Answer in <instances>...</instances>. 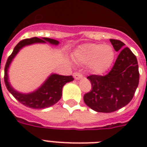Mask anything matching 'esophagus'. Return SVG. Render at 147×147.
Wrapping results in <instances>:
<instances>
[{"label": "esophagus", "mask_w": 147, "mask_h": 147, "mask_svg": "<svg viewBox=\"0 0 147 147\" xmlns=\"http://www.w3.org/2000/svg\"><path fill=\"white\" fill-rule=\"evenodd\" d=\"M82 77V74L80 73V72H76V73H74V78H76V79H80Z\"/></svg>", "instance_id": "1"}]
</instances>
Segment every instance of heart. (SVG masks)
<instances>
[{"label": "heart", "instance_id": "heart-1", "mask_svg": "<svg viewBox=\"0 0 147 147\" xmlns=\"http://www.w3.org/2000/svg\"><path fill=\"white\" fill-rule=\"evenodd\" d=\"M74 57L78 62L90 64L94 72L102 73L112 64L114 51L108 45L86 43L77 48Z\"/></svg>", "mask_w": 147, "mask_h": 147}]
</instances>
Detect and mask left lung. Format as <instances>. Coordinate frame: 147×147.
<instances>
[{
	"label": "left lung",
	"instance_id": "8db88e82",
	"mask_svg": "<svg viewBox=\"0 0 147 147\" xmlns=\"http://www.w3.org/2000/svg\"><path fill=\"white\" fill-rule=\"evenodd\" d=\"M110 41L115 51H120L114 66L105 76H88L92 89L84 95L88 107L102 113L114 112L127 105L134 95L140 78L136 55L121 40Z\"/></svg>",
	"mask_w": 147,
	"mask_h": 147
}]
</instances>
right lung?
<instances>
[{"instance_id":"right-lung-1","label":"right lung","mask_w":147,"mask_h":147,"mask_svg":"<svg viewBox=\"0 0 147 147\" xmlns=\"http://www.w3.org/2000/svg\"><path fill=\"white\" fill-rule=\"evenodd\" d=\"M46 42H49V43L53 45H58L59 42L57 40L47 37H42V39L33 37L30 39H25L21 40L14 47L11 55L8 57L4 68V82L8 91L22 105L35 109H42L56 104L62 97V87L67 82L74 80L73 77L71 76H59L57 74H53L47 78V81L43 83V85L41 87L39 88L35 92L29 94L20 93L15 91L10 86V83L8 82L7 71L13 59L15 57V55H17L20 49H21L25 46L37 43V42L43 43Z\"/></svg>"}]
</instances>
